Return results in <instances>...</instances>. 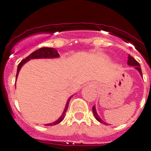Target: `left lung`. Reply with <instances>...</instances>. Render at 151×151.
Wrapping results in <instances>:
<instances>
[{
    "instance_id": "obj_1",
    "label": "left lung",
    "mask_w": 151,
    "mask_h": 151,
    "mask_svg": "<svg viewBox=\"0 0 151 151\" xmlns=\"http://www.w3.org/2000/svg\"><path fill=\"white\" fill-rule=\"evenodd\" d=\"M128 65H129V66L134 67V68H135L136 70H137V71L140 73V74L142 76V71H141V65H140V64H139V63L137 62V61H136V60L134 59L133 57H132L130 55H128ZM93 112L94 117H95V119H96L98 122H101V123H103V124H108L106 122H103V120L100 119V117L99 116V115L97 114V112H96L95 106H93Z\"/></svg>"
}]
</instances>
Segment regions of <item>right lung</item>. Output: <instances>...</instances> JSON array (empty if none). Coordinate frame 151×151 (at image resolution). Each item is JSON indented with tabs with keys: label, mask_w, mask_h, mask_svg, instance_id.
<instances>
[{
	"label": "right lung",
	"mask_w": 151,
	"mask_h": 151,
	"mask_svg": "<svg viewBox=\"0 0 151 151\" xmlns=\"http://www.w3.org/2000/svg\"><path fill=\"white\" fill-rule=\"evenodd\" d=\"M60 55L58 52H57L55 48H48V47H44V48H41L38 49V50L35 51V52H32V54H30L29 55L27 56L25 59L22 60L21 62L19 63V65H18L17 67V75H16V80L17 79L18 74H19V72L21 68L23 66L24 64L29 61V60L31 59H39V58H59ZM16 85V83H15ZM73 96H71L70 97H69V99H68L66 103V106H65V108L64 109V112H63L62 115H61V117L59 119L56 120L55 122H54L52 123H49V124H46L45 125L46 126H50V125H55V124H57L58 123L61 122L62 121L64 118H65V113H66V111L68 109V104H69V102L70 100V98L72 97Z\"/></svg>",
	"instance_id": "add662e5"
}]
</instances>
